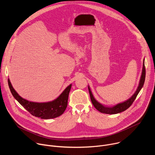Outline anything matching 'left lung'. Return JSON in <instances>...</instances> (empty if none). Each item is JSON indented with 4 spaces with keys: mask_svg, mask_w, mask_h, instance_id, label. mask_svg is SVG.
Here are the masks:
<instances>
[{
    "mask_svg": "<svg viewBox=\"0 0 155 155\" xmlns=\"http://www.w3.org/2000/svg\"><path fill=\"white\" fill-rule=\"evenodd\" d=\"M145 80V59H143L142 72L140 79L139 81V86L137 88L136 92L134 93V94L132 95L129 99H128L127 101H126L124 102L119 103L113 107L105 106L96 100V99L94 98V97L93 96V95L91 93L90 86H88L87 87H88V90H89L91 101L93 105L94 106V107L98 110V111H99L100 112H101L102 114L112 115V114H117L122 112L124 111V110H126V109H127L132 105V104L133 103V102L136 99L137 94H139V93L140 92V91L141 90V89L143 86Z\"/></svg>",
    "mask_w": 155,
    "mask_h": 155,
    "instance_id": "left-lung-1",
    "label": "left lung"
}]
</instances>
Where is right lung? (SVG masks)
I'll return each mask as SVG.
<instances>
[{"label": "right lung", "instance_id": "obj_1", "mask_svg": "<svg viewBox=\"0 0 155 155\" xmlns=\"http://www.w3.org/2000/svg\"><path fill=\"white\" fill-rule=\"evenodd\" d=\"M10 91L15 99L33 116L41 119H51L61 116L68 106L69 94L72 84L69 85L62 93L54 100L47 102H35L21 97L14 90L8 79Z\"/></svg>", "mask_w": 155, "mask_h": 155}]
</instances>
